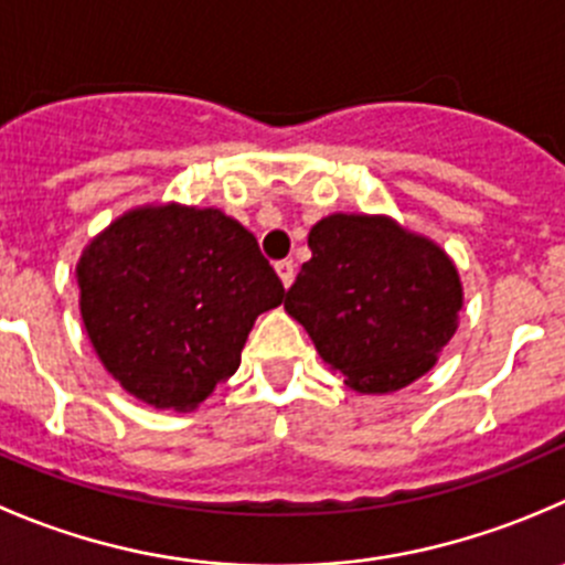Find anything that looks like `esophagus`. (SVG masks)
<instances>
[{
	"mask_svg": "<svg viewBox=\"0 0 565 565\" xmlns=\"http://www.w3.org/2000/svg\"><path fill=\"white\" fill-rule=\"evenodd\" d=\"M276 273H278V278H281V284L284 287H292V281H295V265H292V259H281V262H276Z\"/></svg>",
	"mask_w": 565,
	"mask_h": 565,
	"instance_id": "esophagus-1",
	"label": "esophagus"
}]
</instances>
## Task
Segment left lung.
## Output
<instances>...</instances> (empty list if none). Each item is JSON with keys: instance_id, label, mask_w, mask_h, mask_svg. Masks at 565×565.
I'll return each mask as SVG.
<instances>
[{"instance_id": "1", "label": "left lung", "mask_w": 565, "mask_h": 565, "mask_svg": "<svg viewBox=\"0 0 565 565\" xmlns=\"http://www.w3.org/2000/svg\"><path fill=\"white\" fill-rule=\"evenodd\" d=\"M311 259L284 309L361 394L408 386L458 328L463 295L450 256L388 217L331 215L309 232Z\"/></svg>"}]
</instances>
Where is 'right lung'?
<instances>
[{
  "label": "right lung",
  "instance_id": "obj_1",
  "mask_svg": "<svg viewBox=\"0 0 565 565\" xmlns=\"http://www.w3.org/2000/svg\"><path fill=\"white\" fill-rule=\"evenodd\" d=\"M82 320L109 375L154 408L188 411L234 375L254 320L284 284L221 210L126 212L76 267Z\"/></svg>",
  "mask_w": 565,
  "mask_h": 565
}]
</instances>
